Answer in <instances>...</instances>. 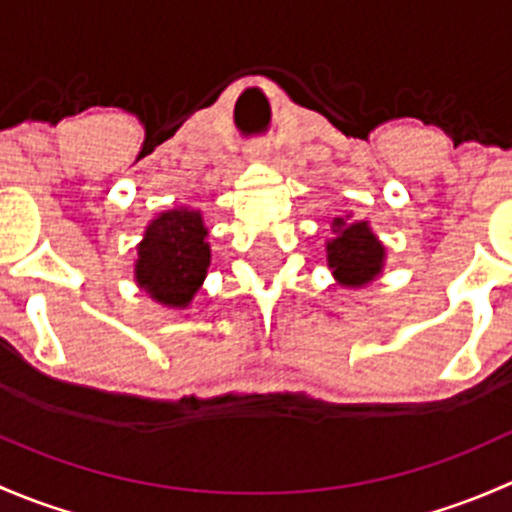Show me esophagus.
Listing matches in <instances>:
<instances>
[{
	"label": "esophagus",
	"mask_w": 512,
	"mask_h": 512,
	"mask_svg": "<svg viewBox=\"0 0 512 512\" xmlns=\"http://www.w3.org/2000/svg\"><path fill=\"white\" fill-rule=\"evenodd\" d=\"M245 153L250 158H267V156H270V146H267L265 141H250V143H247Z\"/></svg>",
	"instance_id": "34e87169"
}]
</instances>
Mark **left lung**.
I'll return each instance as SVG.
<instances>
[{"instance_id": "8db88e82", "label": "left lung", "mask_w": 512, "mask_h": 512, "mask_svg": "<svg viewBox=\"0 0 512 512\" xmlns=\"http://www.w3.org/2000/svg\"><path fill=\"white\" fill-rule=\"evenodd\" d=\"M332 230L337 232L327 245V260L342 285L361 287L381 272L384 247L376 240L366 223L349 225L347 218H334Z\"/></svg>"}]
</instances>
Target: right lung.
<instances>
[{
  "label": "right lung",
  "mask_w": 512,
  "mask_h": 512,
  "mask_svg": "<svg viewBox=\"0 0 512 512\" xmlns=\"http://www.w3.org/2000/svg\"><path fill=\"white\" fill-rule=\"evenodd\" d=\"M205 235L203 218L193 210H170L153 220L138 245V285L160 304L185 307L210 265Z\"/></svg>",
  "instance_id": "right-lung-1"
}]
</instances>
